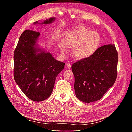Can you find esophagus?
I'll use <instances>...</instances> for the list:
<instances>
[{"label":"esophagus","mask_w":132,"mask_h":132,"mask_svg":"<svg viewBox=\"0 0 132 132\" xmlns=\"http://www.w3.org/2000/svg\"><path fill=\"white\" fill-rule=\"evenodd\" d=\"M71 64L70 63H66V67L68 69H70L71 68Z\"/></svg>","instance_id":"34e87169"}]
</instances>
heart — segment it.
Instances as JSON below:
<instances>
[{"instance_id": "heart-1", "label": "heart", "mask_w": 132, "mask_h": 132, "mask_svg": "<svg viewBox=\"0 0 132 132\" xmlns=\"http://www.w3.org/2000/svg\"><path fill=\"white\" fill-rule=\"evenodd\" d=\"M100 42V35L95 31H88L81 27L74 29L67 34L64 45L67 47H75L73 51L74 56L79 59L90 56L97 50ZM61 51L65 53L66 50L62 46Z\"/></svg>"}]
</instances>
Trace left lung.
I'll use <instances>...</instances> for the list:
<instances>
[{
  "label": "left lung",
  "mask_w": 132,
  "mask_h": 132,
  "mask_svg": "<svg viewBox=\"0 0 132 132\" xmlns=\"http://www.w3.org/2000/svg\"><path fill=\"white\" fill-rule=\"evenodd\" d=\"M118 52L114 45L98 48L93 55L73 63L75 91L84 102L100 100L115 83L117 77Z\"/></svg>",
  "instance_id": "8db88e82"
}]
</instances>
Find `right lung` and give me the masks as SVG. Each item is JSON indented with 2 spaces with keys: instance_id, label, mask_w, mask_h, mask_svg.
Listing matches in <instances>:
<instances>
[{
  "instance_id": "obj_1",
  "label": "right lung",
  "mask_w": 132,
  "mask_h": 132,
  "mask_svg": "<svg viewBox=\"0 0 132 132\" xmlns=\"http://www.w3.org/2000/svg\"><path fill=\"white\" fill-rule=\"evenodd\" d=\"M54 17L41 24L52 23ZM34 24L38 23L35 21ZM40 33L26 30L22 33L14 53V79L21 91L32 101H42L52 94L56 78L65 63L36 46ZM38 52H40L37 54Z\"/></svg>"
}]
</instances>
